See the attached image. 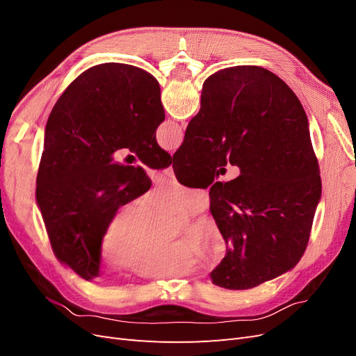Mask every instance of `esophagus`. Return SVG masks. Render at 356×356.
I'll list each match as a JSON object with an SVG mask.
<instances>
[{
	"label": "esophagus",
	"mask_w": 356,
	"mask_h": 356,
	"mask_svg": "<svg viewBox=\"0 0 356 356\" xmlns=\"http://www.w3.org/2000/svg\"><path fill=\"white\" fill-rule=\"evenodd\" d=\"M166 175H168L169 178H175V174H174V168L169 166V168L166 169Z\"/></svg>",
	"instance_id": "obj_1"
}]
</instances>
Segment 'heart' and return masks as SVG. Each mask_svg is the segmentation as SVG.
<instances>
[{
    "label": "heart",
    "mask_w": 356,
    "mask_h": 356,
    "mask_svg": "<svg viewBox=\"0 0 356 356\" xmlns=\"http://www.w3.org/2000/svg\"><path fill=\"white\" fill-rule=\"evenodd\" d=\"M207 204L200 188L165 181L138 203L126 200L106 218L98 242L101 260L111 268L141 279L188 276L197 261L215 266L225 255L218 222L202 215L187 225L182 239H168L166 215H190Z\"/></svg>",
    "instance_id": "obj_1"
}]
</instances>
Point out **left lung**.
I'll return each instance as SVG.
<instances>
[{"instance_id":"8db88e82","label":"left lung","mask_w":356,"mask_h":356,"mask_svg":"<svg viewBox=\"0 0 356 356\" xmlns=\"http://www.w3.org/2000/svg\"><path fill=\"white\" fill-rule=\"evenodd\" d=\"M165 120L160 86L148 72L124 63L84 71L53 106L35 197L58 261L90 281L99 275V236L110 213L143 195L149 181L143 168L115 163L129 148L152 169L172 163L156 143Z\"/></svg>"}]
</instances>
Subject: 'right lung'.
<instances>
[{"mask_svg":"<svg viewBox=\"0 0 356 356\" xmlns=\"http://www.w3.org/2000/svg\"><path fill=\"white\" fill-rule=\"evenodd\" d=\"M227 161L241 175L213 183L214 169ZM175 161L195 166L211 187L209 209L227 245L212 284L250 289L293 270L322 186L307 115L285 81L250 65L212 74Z\"/></svg>","mask_w":356,"mask_h":356,"instance_id":"add662e5","label":"right lung"}]
</instances>
